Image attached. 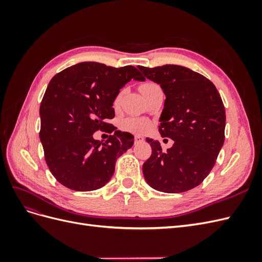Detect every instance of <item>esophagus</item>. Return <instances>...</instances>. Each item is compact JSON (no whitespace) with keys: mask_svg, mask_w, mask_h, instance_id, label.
Instances as JSON below:
<instances>
[{"mask_svg":"<svg viewBox=\"0 0 262 262\" xmlns=\"http://www.w3.org/2000/svg\"><path fill=\"white\" fill-rule=\"evenodd\" d=\"M143 141H144L143 137H141V136L134 137V142H136V143H140V142H143Z\"/></svg>","mask_w":262,"mask_h":262,"instance_id":"34e87169","label":"esophagus"}]
</instances>
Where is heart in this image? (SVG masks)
Listing matches in <instances>:
<instances>
[{
	"label": "heart",
	"instance_id": "1",
	"mask_svg": "<svg viewBox=\"0 0 262 262\" xmlns=\"http://www.w3.org/2000/svg\"><path fill=\"white\" fill-rule=\"evenodd\" d=\"M155 87H158V85L154 83H144L140 86V92L143 94ZM121 128L132 133H144L149 128V122L143 118H128L122 121Z\"/></svg>",
	"mask_w": 262,
	"mask_h": 262
}]
</instances>
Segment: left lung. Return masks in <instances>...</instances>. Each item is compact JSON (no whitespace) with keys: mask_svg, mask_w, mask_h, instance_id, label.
<instances>
[{"mask_svg":"<svg viewBox=\"0 0 262 262\" xmlns=\"http://www.w3.org/2000/svg\"><path fill=\"white\" fill-rule=\"evenodd\" d=\"M161 85L166 99L160 117L163 138L173 141L163 152L146 138L152 155L143 164L147 184L158 191L179 193L199 186L212 170L225 139V109L214 84L185 67H138Z\"/></svg>","mask_w":262,"mask_h":262,"instance_id":"8db88e82","label":"left lung"}]
</instances>
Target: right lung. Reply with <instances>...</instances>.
Instances as JSON below:
<instances>
[{"instance_id":"right-lung-1","label":"right lung","mask_w":262,"mask_h":262,"mask_svg":"<svg viewBox=\"0 0 262 262\" xmlns=\"http://www.w3.org/2000/svg\"><path fill=\"white\" fill-rule=\"evenodd\" d=\"M131 80L145 78L132 66L116 69L98 62L77 63L52 77L39 109V137L46 163L61 185L92 191L113 177L118 157L134 138L107 120L115 117L114 101ZM98 129L115 133L102 144L92 138Z\"/></svg>"}]
</instances>
